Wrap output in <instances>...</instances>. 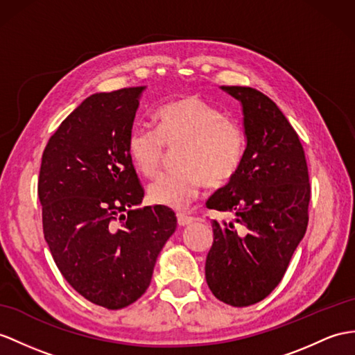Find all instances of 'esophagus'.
<instances>
[{
    "label": "esophagus",
    "mask_w": 355,
    "mask_h": 355,
    "mask_svg": "<svg viewBox=\"0 0 355 355\" xmlns=\"http://www.w3.org/2000/svg\"><path fill=\"white\" fill-rule=\"evenodd\" d=\"M196 221V218L194 217H191V215H187V214H178V224L179 226H188V224H191V223H194Z\"/></svg>",
    "instance_id": "1"
}]
</instances>
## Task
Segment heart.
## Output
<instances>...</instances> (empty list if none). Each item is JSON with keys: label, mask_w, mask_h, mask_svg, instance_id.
Masks as SVG:
<instances>
[{"label": "heart", "mask_w": 355, "mask_h": 355, "mask_svg": "<svg viewBox=\"0 0 355 355\" xmlns=\"http://www.w3.org/2000/svg\"><path fill=\"white\" fill-rule=\"evenodd\" d=\"M157 129L135 126L126 150L135 170L144 178L157 175L167 148L178 144L179 167L162 173L148 188L155 205L182 209L200 193L203 182L223 187L235 178L244 158L245 140L241 126L198 96L164 103L155 112Z\"/></svg>", "instance_id": "obj_1"}]
</instances>
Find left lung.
Listing matches in <instances>:
<instances>
[{
  "label": "left lung",
  "mask_w": 355,
  "mask_h": 355,
  "mask_svg": "<svg viewBox=\"0 0 355 355\" xmlns=\"http://www.w3.org/2000/svg\"><path fill=\"white\" fill-rule=\"evenodd\" d=\"M221 89L243 103L247 148L235 178L206 202L232 220L212 221L205 275L220 301L245 307L277 288L304 236L309 170L298 134L270 98L252 87Z\"/></svg>",
  "instance_id": "8db88e82"
}]
</instances>
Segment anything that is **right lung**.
<instances>
[{"label": "right lung", "mask_w": 355, "mask_h": 355, "mask_svg": "<svg viewBox=\"0 0 355 355\" xmlns=\"http://www.w3.org/2000/svg\"><path fill=\"white\" fill-rule=\"evenodd\" d=\"M144 87L96 93L69 114L42 155L43 235L66 282L93 304L123 309L149 288L176 230L167 206L144 197L126 150Z\"/></svg>", "instance_id": "1"}]
</instances>
